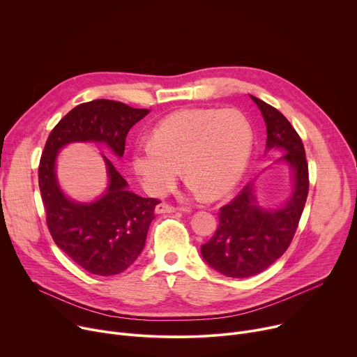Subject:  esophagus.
Wrapping results in <instances>:
<instances>
[{"label": "esophagus", "instance_id": "obj_1", "mask_svg": "<svg viewBox=\"0 0 357 357\" xmlns=\"http://www.w3.org/2000/svg\"><path fill=\"white\" fill-rule=\"evenodd\" d=\"M176 211V207L167 204V203H160L155 206V213L157 214H167V213H174Z\"/></svg>", "mask_w": 357, "mask_h": 357}]
</instances>
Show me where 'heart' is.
<instances>
[{
    "mask_svg": "<svg viewBox=\"0 0 357 357\" xmlns=\"http://www.w3.org/2000/svg\"><path fill=\"white\" fill-rule=\"evenodd\" d=\"M254 142L248 117L235 109H187L158 123L136 144L132 166L144 190L167 192L180 167L190 190L217 200L240 181Z\"/></svg>",
    "mask_w": 357,
    "mask_h": 357,
    "instance_id": "obj_1",
    "label": "heart"
}]
</instances>
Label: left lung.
I'll return each instance as SVG.
<instances>
[{"instance_id": "1", "label": "left lung", "mask_w": 357, "mask_h": 357, "mask_svg": "<svg viewBox=\"0 0 357 357\" xmlns=\"http://www.w3.org/2000/svg\"><path fill=\"white\" fill-rule=\"evenodd\" d=\"M266 125V149L278 147L295 174V190L288 204L265 211L257 206L252 183L218 213V228L202 245L207 264L229 278H248L271 266L291 245L309 191V172L302 139L288 119L271 105L251 96Z\"/></svg>"}]
</instances>
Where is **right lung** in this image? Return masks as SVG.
<instances>
[{
  "mask_svg": "<svg viewBox=\"0 0 357 357\" xmlns=\"http://www.w3.org/2000/svg\"><path fill=\"white\" fill-rule=\"evenodd\" d=\"M149 113V109L109 99L77 105L52 129L39 160L38 183L52 238L73 262L93 275L121 273L136 261L160 200L128 191L126 180L103 155L110 177L105 195L91 204L72 203L56 183V153L70 142H103L123 155L129 130Z\"/></svg>",
  "mask_w": 357,
  "mask_h": 357,
  "instance_id": "right-lung-1",
  "label": "right lung"
}]
</instances>
